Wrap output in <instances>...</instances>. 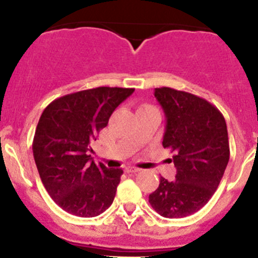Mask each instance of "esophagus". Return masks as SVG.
<instances>
[{
	"label": "esophagus",
	"mask_w": 258,
	"mask_h": 258,
	"mask_svg": "<svg viewBox=\"0 0 258 258\" xmlns=\"http://www.w3.org/2000/svg\"><path fill=\"white\" fill-rule=\"evenodd\" d=\"M139 171H140V168H137V167H131V166L126 167L127 173H136V172H139Z\"/></svg>",
	"instance_id": "esophagus-1"
}]
</instances>
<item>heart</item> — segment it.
<instances>
[{
  "label": "heart",
  "instance_id": "b5f03b06",
  "mask_svg": "<svg viewBox=\"0 0 258 258\" xmlns=\"http://www.w3.org/2000/svg\"><path fill=\"white\" fill-rule=\"evenodd\" d=\"M142 107H145V106H142Z\"/></svg>",
  "mask_w": 258,
  "mask_h": 258
}]
</instances>
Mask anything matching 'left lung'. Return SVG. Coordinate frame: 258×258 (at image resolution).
<instances>
[{
    "instance_id": "1",
    "label": "left lung",
    "mask_w": 258,
    "mask_h": 258,
    "mask_svg": "<svg viewBox=\"0 0 258 258\" xmlns=\"http://www.w3.org/2000/svg\"><path fill=\"white\" fill-rule=\"evenodd\" d=\"M166 116L162 145L175 152V181L160 178L148 196L153 210L182 218L201 210L220 184L230 160L225 117L209 101L170 87L155 88Z\"/></svg>"
}]
</instances>
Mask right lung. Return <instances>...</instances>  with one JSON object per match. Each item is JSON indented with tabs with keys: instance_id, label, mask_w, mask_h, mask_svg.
<instances>
[{
	"instance_id": "add662e5",
	"label": "right lung",
	"mask_w": 258,
	"mask_h": 258,
	"mask_svg": "<svg viewBox=\"0 0 258 258\" xmlns=\"http://www.w3.org/2000/svg\"><path fill=\"white\" fill-rule=\"evenodd\" d=\"M135 88L97 87L52 101L40 117L33 157L46 191L71 215L95 217L112 205L123 171L96 165L91 142Z\"/></svg>"
}]
</instances>
